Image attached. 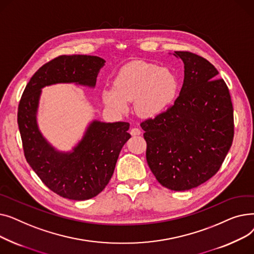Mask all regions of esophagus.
Here are the masks:
<instances>
[{
  "mask_svg": "<svg viewBox=\"0 0 254 254\" xmlns=\"http://www.w3.org/2000/svg\"><path fill=\"white\" fill-rule=\"evenodd\" d=\"M141 134V130H140V128H138V127H132L131 129H130V135L131 136H138V135H140Z\"/></svg>",
  "mask_w": 254,
  "mask_h": 254,
  "instance_id": "1",
  "label": "esophagus"
}]
</instances>
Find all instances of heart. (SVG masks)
I'll return each mask as SVG.
<instances>
[{"label":"heart","instance_id":"1","mask_svg":"<svg viewBox=\"0 0 254 254\" xmlns=\"http://www.w3.org/2000/svg\"><path fill=\"white\" fill-rule=\"evenodd\" d=\"M179 89L177 76L155 64L134 63L120 69L113 81V89L103 90L104 103L125 112L127 102L135 101L136 111L144 117L163 113L174 103Z\"/></svg>","mask_w":254,"mask_h":254}]
</instances>
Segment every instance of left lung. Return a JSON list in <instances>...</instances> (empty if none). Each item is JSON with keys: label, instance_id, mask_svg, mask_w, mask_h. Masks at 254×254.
<instances>
[{"label": "left lung", "instance_id": "left-lung-1", "mask_svg": "<svg viewBox=\"0 0 254 254\" xmlns=\"http://www.w3.org/2000/svg\"><path fill=\"white\" fill-rule=\"evenodd\" d=\"M184 80L174 105L141 123L146 159L156 180L171 190H189L214 176L234 139V109L228 85L206 59L175 51Z\"/></svg>", "mask_w": 254, "mask_h": 254}]
</instances>
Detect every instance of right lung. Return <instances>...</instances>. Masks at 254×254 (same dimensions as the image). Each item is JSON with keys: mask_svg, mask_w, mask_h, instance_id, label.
Instances as JSON below:
<instances>
[{"mask_svg": "<svg viewBox=\"0 0 254 254\" xmlns=\"http://www.w3.org/2000/svg\"><path fill=\"white\" fill-rule=\"evenodd\" d=\"M105 61L93 56H60L43 64L26 84L18 105L17 123L26 162L59 195L84 201L109 183L120 150L130 138L128 123L92 122L72 152H60L40 132L36 114L41 88L56 83L96 85Z\"/></svg>", "mask_w": 254, "mask_h": 254, "instance_id": "right-lung-1", "label": "right lung"}]
</instances>
